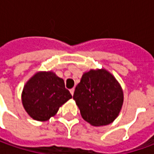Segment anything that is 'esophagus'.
<instances>
[{
	"label": "esophagus",
	"instance_id": "1",
	"mask_svg": "<svg viewBox=\"0 0 154 154\" xmlns=\"http://www.w3.org/2000/svg\"><path fill=\"white\" fill-rule=\"evenodd\" d=\"M74 88H72V89H70V93L72 94V96L74 95Z\"/></svg>",
	"mask_w": 154,
	"mask_h": 154
}]
</instances>
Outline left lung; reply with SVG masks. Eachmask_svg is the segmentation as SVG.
Instances as JSON below:
<instances>
[{
	"label": "left lung",
	"mask_w": 154,
	"mask_h": 154,
	"mask_svg": "<svg viewBox=\"0 0 154 154\" xmlns=\"http://www.w3.org/2000/svg\"><path fill=\"white\" fill-rule=\"evenodd\" d=\"M74 99L85 121L93 126H103L117 117L123 103V92L107 70L91 69L82 75L75 87Z\"/></svg>",
	"instance_id": "8db88e82"
}]
</instances>
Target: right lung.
Returning <instances> with one entry per match:
<instances>
[{"instance_id":"add662e5","label":"right lung","mask_w":154,"mask_h":154,"mask_svg":"<svg viewBox=\"0 0 154 154\" xmlns=\"http://www.w3.org/2000/svg\"><path fill=\"white\" fill-rule=\"evenodd\" d=\"M72 95L64 80L53 72H38L24 86L22 103L28 115L37 121H47Z\"/></svg>"}]
</instances>
